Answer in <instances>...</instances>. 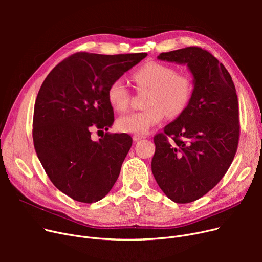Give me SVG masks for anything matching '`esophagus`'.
I'll list each match as a JSON object with an SVG mask.
<instances>
[{"label":"esophagus","mask_w":262,"mask_h":262,"mask_svg":"<svg viewBox=\"0 0 262 262\" xmlns=\"http://www.w3.org/2000/svg\"><path fill=\"white\" fill-rule=\"evenodd\" d=\"M144 138H145V137H144L143 135H139V134H135V135L133 136L134 141H139V140L144 139Z\"/></svg>","instance_id":"obj_1"}]
</instances>
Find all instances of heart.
<instances>
[{
  "label": "heart",
  "instance_id": "b5f03b06",
  "mask_svg": "<svg viewBox=\"0 0 262 262\" xmlns=\"http://www.w3.org/2000/svg\"><path fill=\"white\" fill-rule=\"evenodd\" d=\"M138 90H148L146 109L124 115L117 120V128L127 134H145L159 124L166 114L170 118L181 116L189 106L194 92V78L188 72H177L173 66L147 61L134 72ZM107 100L115 110L123 113L130 103V91L122 79L110 82Z\"/></svg>",
  "mask_w": 262,
  "mask_h": 262
}]
</instances>
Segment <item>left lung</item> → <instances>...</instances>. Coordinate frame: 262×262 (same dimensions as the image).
<instances>
[{
    "mask_svg": "<svg viewBox=\"0 0 262 262\" xmlns=\"http://www.w3.org/2000/svg\"><path fill=\"white\" fill-rule=\"evenodd\" d=\"M158 59L186 63L194 77L187 109L154 137L152 159L153 175L164 194L187 204L216 186L236 155L238 96L226 68L200 47L161 53Z\"/></svg>",
    "mask_w": 262,
    "mask_h": 262,
    "instance_id": "obj_1",
    "label": "left lung"
}]
</instances>
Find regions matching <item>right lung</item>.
<instances>
[{
  "mask_svg": "<svg viewBox=\"0 0 262 262\" xmlns=\"http://www.w3.org/2000/svg\"><path fill=\"white\" fill-rule=\"evenodd\" d=\"M146 56L78 52L55 67L41 85L33 119L35 150L53 185L72 200L98 202L117 182L132 137L105 133L93 141L90 129L112 126L107 88Z\"/></svg>",
  "mask_w": 262,
  "mask_h": 262,
  "instance_id": "right-lung-1",
  "label": "right lung"
}]
</instances>
